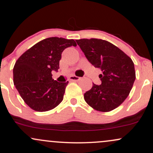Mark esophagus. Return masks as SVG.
<instances>
[{
    "mask_svg": "<svg viewBox=\"0 0 153 153\" xmlns=\"http://www.w3.org/2000/svg\"><path fill=\"white\" fill-rule=\"evenodd\" d=\"M80 79H81L80 77L76 76H72L70 77V80H71V81H72V82H77V81H79Z\"/></svg>",
    "mask_w": 153,
    "mask_h": 153,
    "instance_id": "1",
    "label": "esophagus"
}]
</instances>
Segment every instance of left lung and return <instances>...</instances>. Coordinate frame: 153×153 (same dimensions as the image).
<instances>
[{
  "mask_svg": "<svg viewBox=\"0 0 153 153\" xmlns=\"http://www.w3.org/2000/svg\"><path fill=\"white\" fill-rule=\"evenodd\" d=\"M77 45L90 62L100 68L101 85L92 87L84 95L86 102L101 112H109L126 100L136 79L134 64L121 50L100 39H76Z\"/></svg>",
  "mask_w": 153,
  "mask_h": 153,
  "instance_id": "1",
  "label": "left lung"
}]
</instances>
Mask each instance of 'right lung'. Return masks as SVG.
Here are the masks:
<instances>
[{"label": "right lung", "mask_w": 153, "mask_h": 153, "mask_svg": "<svg viewBox=\"0 0 153 153\" xmlns=\"http://www.w3.org/2000/svg\"><path fill=\"white\" fill-rule=\"evenodd\" d=\"M72 45L76 46L74 39L48 37L27 50L16 61L13 84L25 103L34 111H50L63 100L68 82H58L51 72L58 71L61 53Z\"/></svg>", "instance_id": "obj_1"}]
</instances>
